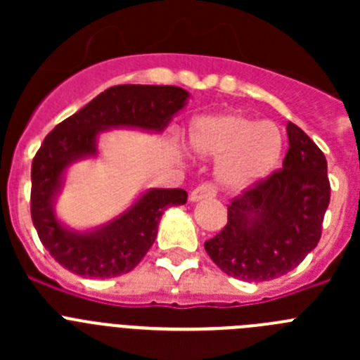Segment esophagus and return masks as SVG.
<instances>
[{"mask_svg":"<svg viewBox=\"0 0 360 360\" xmlns=\"http://www.w3.org/2000/svg\"><path fill=\"white\" fill-rule=\"evenodd\" d=\"M216 195V187L212 186L211 182H205V184H200L198 187L191 191V202H198V200L203 198H212Z\"/></svg>","mask_w":360,"mask_h":360,"instance_id":"34e87169","label":"esophagus"}]
</instances>
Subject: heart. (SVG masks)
<instances>
[{
  "mask_svg": "<svg viewBox=\"0 0 360 360\" xmlns=\"http://www.w3.org/2000/svg\"><path fill=\"white\" fill-rule=\"evenodd\" d=\"M193 151L216 157L218 180L229 191H241L274 173L283 155V133L272 122L245 113L202 117L189 135Z\"/></svg>",
  "mask_w": 360,
  "mask_h": 360,
  "instance_id": "b5f03b06",
  "label": "heart"
}]
</instances>
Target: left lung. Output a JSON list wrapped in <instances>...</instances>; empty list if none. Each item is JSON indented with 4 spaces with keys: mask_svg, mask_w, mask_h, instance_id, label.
Listing matches in <instances>:
<instances>
[{
    "mask_svg": "<svg viewBox=\"0 0 360 360\" xmlns=\"http://www.w3.org/2000/svg\"><path fill=\"white\" fill-rule=\"evenodd\" d=\"M281 169L250 186L227 207V224L205 241L225 274L269 281L294 270L316 249L330 203L324 153L294 122Z\"/></svg>",
    "mask_w": 360,
    "mask_h": 360,
    "instance_id": "1",
    "label": "left lung"
}]
</instances>
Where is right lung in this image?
<instances>
[{
    "label": "right lung",
    "instance_id": "1",
    "mask_svg": "<svg viewBox=\"0 0 360 360\" xmlns=\"http://www.w3.org/2000/svg\"><path fill=\"white\" fill-rule=\"evenodd\" d=\"M189 97L178 86L119 84L57 124L32 160L30 214L41 243L70 272L84 278L128 274L155 243L162 212L187 202L184 189H151L122 216L95 232L66 231L52 211L65 169L77 158L95 155V139L115 126L164 131Z\"/></svg>",
    "mask_w": 360,
    "mask_h": 360
}]
</instances>
